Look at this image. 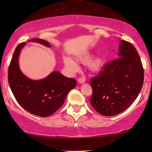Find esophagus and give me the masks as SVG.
I'll use <instances>...</instances> for the list:
<instances>
[{
  "mask_svg": "<svg viewBox=\"0 0 152 152\" xmlns=\"http://www.w3.org/2000/svg\"><path fill=\"white\" fill-rule=\"evenodd\" d=\"M78 82L80 84H83L85 82V79L84 77H79V79H78Z\"/></svg>",
  "mask_w": 152,
  "mask_h": 152,
  "instance_id": "obj_1",
  "label": "esophagus"
}]
</instances>
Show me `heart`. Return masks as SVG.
<instances>
[{
	"mask_svg": "<svg viewBox=\"0 0 152 152\" xmlns=\"http://www.w3.org/2000/svg\"><path fill=\"white\" fill-rule=\"evenodd\" d=\"M91 57L92 55L90 53H86L85 54H82L81 56H78L77 59L80 61V62H84V63H87V62H88L90 60ZM63 62L67 70L70 72H72V73L76 72L78 69H79V67H78L76 62L73 59L69 57V56H65L63 58ZM102 65H103V59H102V58L96 57L90 62V67L93 71H98V70H100Z\"/></svg>",
	"mask_w": 152,
	"mask_h": 152,
	"instance_id": "heart-1",
	"label": "heart"
}]
</instances>
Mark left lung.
I'll return each instance as SVG.
<instances>
[{
    "mask_svg": "<svg viewBox=\"0 0 152 152\" xmlns=\"http://www.w3.org/2000/svg\"><path fill=\"white\" fill-rule=\"evenodd\" d=\"M144 70L136 48L121 40L118 58L108 62L90 80V104L101 115L113 116L128 109L143 85Z\"/></svg>",
    "mask_w": 152,
    "mask_h": 152,
    "instance_id": "1",
    "label": "left lung"
}]
</instances>
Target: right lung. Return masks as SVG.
I'll list each match as a JSON object with an SVG mask.
<instances>
[{"mask_svg":"<svg viewBox=\"0 0 152 152\" xmlns=\"http://www.w3.org/2000/svg\"><path fill=\"white\" fill-rule=\"evenodd\" d=\"M28 42L50 47L48 42L38 38ZM25 45V42L18 45L14 52L9 66V84L17 102L23 108L35 115L47 117L63 104L67 93L76 85V81L58 71L52 72L41 80L28 79L21 72L18 63L20 53Z\"/></svg>","mask_w":152,"mask_h":152,"instance_id":"1","label":"right lung"}]
</instances>
